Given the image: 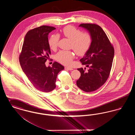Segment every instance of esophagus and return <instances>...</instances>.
Instances as JSON below:
<instances>
[{"mask_svg": "<svg viewBox=\"0 0 135 135\" xmlns=\"http://www.w3.org/2000/svg\"><path fill=\"white\" fill-rule=\"evenodd\" d=\"M65 69H66V70H73V68H72L71 67H65Z\"/></svg>", "mask_w": 135, "mask_h": 135, "instance_id": "1", "label": "esophagus"}]
</instances>
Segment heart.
Returning a JSON list of instances; mask_svg holds the SVG:
<instances>
[{
  "label": "heart",
  "instance_id": "1",
  "mask_svg": "<svg viewBox=\"0 0 135 135\" xmlns=\"http://www.w3.org/2000/svg\"><path fill=\"white\" fill-rule=\"evenodd\" d=\"M63 36L70 39L71 48L78 56H83L89 49L93 42V37L89 32H82L76 27L71 25L65 26L62 30ZM60 36L57 34L51 35L48 43L50 49L55 50L58 45ZM74 58L73 52L69 51H61L56 55V59L62 64L70 65Z\"/></svg>",
  "mask_w": 135,
  "mask_h": 135
}]
</instances>
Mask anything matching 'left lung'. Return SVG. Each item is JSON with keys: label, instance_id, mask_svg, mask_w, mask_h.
<instances>
[{"label": "left lung", "instance_id": "1", "mask_svg": "<svg viewBox=\"0 0 135 135\" xmlns=\"http://www.w3.org/2000/svg\"><path fill=\"white\" fill-rule=\"evenodd\" d=\"M79 27L86 29L93 37L92 44L84 57L82 64L89 67L88 71L83 68L77 70L81 73L76 81L77 86L85 92L98 90L105 83L111 69L114 50L106 33L95 24H81Z\"/></svg>", "mask_w": 135, "mask_h": 135}]
</instances>
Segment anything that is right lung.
I'll return each instance as SVG.
<instances>
[{"label": "right lung", "mask_w": 135, "mask_h": 135, "mask_svg": "<svg viewBox=\"0 0 135 135\" xmlns=\"http://www.w3.org/2000/svg\"><path fill=\"white\" fill-rule=\"evenodd\" d=\"M55 29L54 27L42 26L29 30L25 37L20 55V63L28 79L36 89L45 93L55 89L58 74L64 69L57 62L52 67L45 66L51 53L48 35Z\"/></svg>", "instance_id": "add662e5"}]
</instances>
